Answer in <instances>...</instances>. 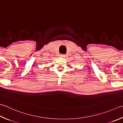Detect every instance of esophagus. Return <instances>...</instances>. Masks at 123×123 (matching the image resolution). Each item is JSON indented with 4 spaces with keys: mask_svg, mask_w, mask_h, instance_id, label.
<instances>
[{
    "mask_svg": "<svg viewBox=\"0 0 123 123\" xmlns=\"http://www.w3.org/2000/svg\"><path fill=\"white\" fill-rule=\"evenodd\" d=\"M60 57H66V55H65V54H61L60 55Z\"/></svg>",
    "mask_w": 123,
    "mask_h": 123,
    "instance_id": "esophagus-1",
    "label": "esophagus"
}]
</instances>
